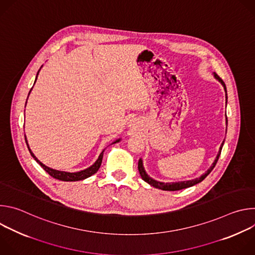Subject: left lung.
Returning <instances> with one entry per match:
<instances>
[{
    "label": "left lung",
    "instance_id": "left-lung-1",
    "mask_svg": "<svg viewBox=\"0 0 255 255\" xmlns=\"http://www.w3.org/2000/svg\"><path fill=\"white\" fill-rule=\"evenodd\" d=\"M214 77L222 84V86L224 87V89H225V91H226V86H225L224 82L221 80V78H220L219 76H218L217 74H214ZM226 98H227V93H226ZM227 123H228V121H227ZM223 144H224V142H223L222 145H221L219 153H218V155H217V157H216V159H215L213 165L207 170V172L204 173L202 176H200V177H198V178H195V179H192V180H188V181H178V183H160V181H157V180L151 178L150 176H148L147 173L145 172L141 159H139V161H138V170H139V173H140L142 179L146 181V183H148L150 186L156 188V189L163 190V191H179V190H183V189H186V188H190V187H192V186H194V185H197V184L201 183V181L204 180V179L206 178V176L213 170V168L215 167V165H216L218 159H219V157H220L221 150H222V147H223Z\"/></svg>",
    "mask_w": 255,
    "mask_h": 255
}]
</instances>
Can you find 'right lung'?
<instances>
[{
    "label": "right lung",
    "instance_id": "obj_1",
    "mask_svg": "<svg viewBox=\"0 0 255 255\" xmlns=\"http://www.w3.org/2000/svg\"><path fill=\"white\" fill-rule=\"evenodd\" d=\"M38 72H39V71H38ZM38 72H37V76H38ZM37 76H36V80H37ZM36 80H35V81H36ZM34 84H35V83H34ZM30 91H31V90H30ZM29 94H30V92H29ZM119 140H120V139L116 140L114 143L119 142ZM25 141H26V144H27V146H28L29 152H30V154L32 155V157L41 165V167H42L46 172H48L49 175H51L52 177H54V178H56V179L62 180V181H77V180H82V179H85V178L91 176L92 174L96 173V172L99 170L100 166H101L102 159H103V154H104V151H105V149H104V150L101 152V154H100L99 158L97 159V161H96L92 166H90L89 168L84 169V170H81V171H78V172H66V171H60V170L52 169V168H50V167L44 165L42 162H40L37 158L35 157V155H34V154L32 153V151H31V149L29 148V145H28V143H27L26 136H25Z\"/></svg>",
    "mask_w": 255,
    "mask_h": 255
}]
</instances>
